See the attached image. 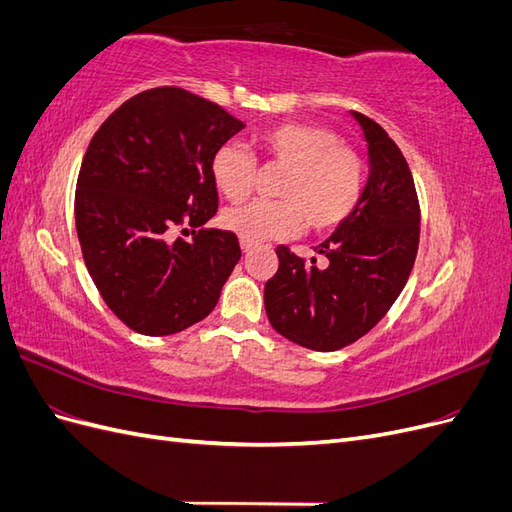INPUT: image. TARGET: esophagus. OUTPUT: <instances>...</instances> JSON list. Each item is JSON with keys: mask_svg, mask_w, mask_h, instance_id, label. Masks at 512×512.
<instances>
[{"mask_svg": "<svg viewBox=\"0 0 512 512\" xmlns=\"http://www.w3.org/2000/svg\"><path fill=\"white\" fill-rule=\"evenodd\" d=\"M241 250H243V252H250V250H252V243H250V241H243V239H241Z\"/></svg>", "mask_w": 512, "mask_h": 512, "instance_id": "obj_1", "label": "esophagus"}]
</instances>
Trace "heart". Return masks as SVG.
<instances>
[{"mask_svg": "<svg viewBox=\"0 0 512 512\" xmlns=\"http://www.w3.org/2000/svg\"><path fill=\"white\" fill-rule=\"evenodd\" d=\"M262 156L284 164L277 200L254 198L228 209L224 226L250 243L297 235L303 218L314 230L342 224L363 192V160L339 136L318 123H280L258 136ZM256 158L243 145L226 141L211 158V177L228 200L250 194L256 181Z\"/></svg>", "mask_w": 512, "mask_h": 512, "instance_id": "obj_1", "label": "heart"}]
</instances>
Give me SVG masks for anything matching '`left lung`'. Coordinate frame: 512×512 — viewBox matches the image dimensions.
<instances>
[{"mask_svg":"<svg viewBox=\"0 0 512 512\" xmlns=\"http://www.w3.org/2000/svg\"><path fill=\"white\" fill-rule=\"evenodd\" d=\"M363 128L369 179L354 211L314 250L318 269L277 247L280 267L265 284L271 327L309 350L331 352L371 331L404 290L421 235V209L404 153L374 119L352 113Z\"/></svg>","mask_w":512,"mask_h":512,"instance_id":"1","label":"left lung"}]
</instances>
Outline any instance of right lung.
Returning a JSON list of instances; mask_svg holds the SVG:
<instances>
[{
    "label": "right lung",
    "mask_w": 512,
    "mask_h": 512,
    "mask_svg": "<svg viewBox=\"0 0 512 512\" xmlns=\"http://www.w3.org/2000/svg\"><path fill=\"white\" fill-rule=\"evenodd\" d=\"M245 128L181 87L123 102L91 138L74 194L87 271L111 312L141 335H173L211 314L241 258L235 232L200 228L218 211L215 149Z\"/></svg>",
    "instance_id": "1"
}]
</instances>
